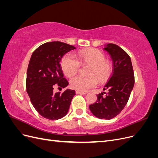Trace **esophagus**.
I'll list each match as a JSON object with an SVG mask.
<instances>
[{
	"mask_svg": "<svg viewBox=\"0 0 158 158\" xmlns=\"http://www.w3.org/2000/svg\"><path fill=\"white\" fill-rule=\"evenodd\" d=\"M76 93L77 94H82V95H84V94H86L87 93L85 92H82V91H76Z\"/></svg>",
	"mask_w": 158,
	"mask_h": 158,
	"instance_id": "esophagus-1",
	"label": "esophagus"
}]
</instances>
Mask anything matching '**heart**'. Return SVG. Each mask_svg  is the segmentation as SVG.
Segmentation results:
<instances>
[{
  "mask_svg": "<svg viewBox=\"0 0 158 158\" xmlns=\"http://www.w3.org/2000/svg\"><path fill=\"white\" fill-rule=\"evenodd\" d=\"M80 64L89 66V76H75L70 80V86L82 92L94 87L98 83L97 78L99 82H104L108 78L111 71L109 64L104 60L103 54L95 49L81 50L75 56L70 53L66 54L61 61L62 69L68 77H72L77 73Z\"/></svg>",
  "mask_w": 158,
  "mask_h": 158,
  "instance_id": "b5f03b06",
  "label": "heart"
}]
</instances>
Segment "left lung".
<instances>
[{
	"mask_svg": "<svg viewBox=\"0 0 158 158\" xmlns=\"http://www.w3.org/2000/svg\"><path fill=\"white\" fill-rule=\"evenodd\" d=\"M113 61V71L104 90L97 95V101L89 106L94 115L100 119H111L120 113L127 105L135 84V75L131 57L120 47L106 45Z\"/></svg>",
	"mask_w": 158,
	"mask_h": 158,
	"instance_id": "1",
	"label": "left lung"
}]
</instances>
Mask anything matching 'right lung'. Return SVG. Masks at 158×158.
<instances>
[{
	"label": "right lung",
	"mask_w": 158,
	"mask_h": 158,
	"mask_svg": "<svg viewBox=\"0 0 158 158\" xmlns=\"http://www.w3.org/2000/svg\"><path fill=\"white\" fill-rule=\"evenodd\" d=\"M75 49L60 41L47 42L37 47L31 56L26 91L33 106L45 118L57 120L68 113L75 91L67 89L55 94L53 89L56 85L63 88L68 85L60 62L65 53Z\"/></svg>",
	"instance_id": "add662e5"
}]
</instances>
